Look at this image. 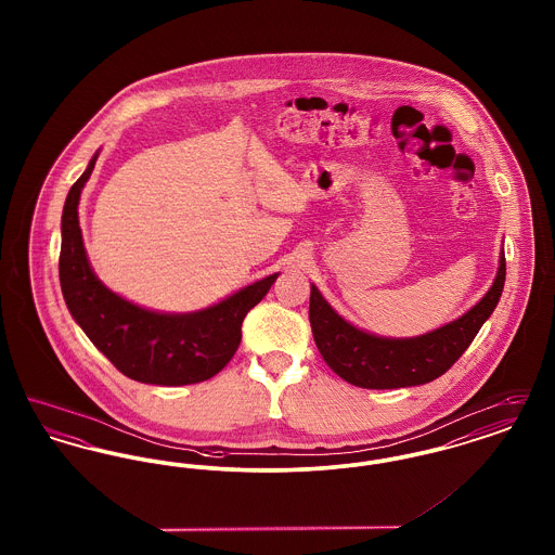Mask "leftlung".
<instances>
[{
  "label": "left lung",
  "mask_w": 555,
  "mask_h": 555,
  "mask_svg": "<svg viewBox=\"0 0 555 555\" xmlns=\"http://www.w3.org/2000/svg\"><path fill=\"white\" fill-rule=\"evenodd\" d=\"M505 283V256L485 297L464 317L421 337L389 339L356 328L339 317L312 285L310 324L318 351L344 380L364 389H399L424 385L446 374L475 341L485 320L493 314Z\"/></svg>",
  "instance_id": "8db88e82"
}]
</instances>
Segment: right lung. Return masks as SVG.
Segmentation results:
<instances>
[{
    "mask_svg": "<svg viewBox=\"0 0 555 555\" xmlns=\"http://www.w3.org/2000/svg\"><path fill=\"white\" fill-rule=\"evenodd\" d=\"M98 156L70 186L62 211L60 285L64 301L91 344L132 380L166 387L208 380L235 356L243 318L262 301L279 274L189 314L152 312L107 289L87 260L79 227L80 191Z\"/></svg>",
    "mask_w": 555,
    "mask_h": 555,
    "instance_id": "add662e5",
    "label": "right lung"
}]
</instances>
